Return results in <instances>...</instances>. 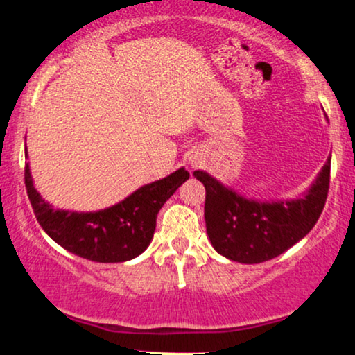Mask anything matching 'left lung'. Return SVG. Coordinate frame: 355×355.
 Returning a JSON list of instances; mask_svg holds the SVG:
<instances>
[{
    "instance_id": "left-lung-1",
    "label": "left lung",
    "mask_w": 355,
    "mask_h": 355,
    "mask_svg": "<svg viewBox=\"0 0 355 355\" xmlns=\"http://www.w3.org/2000/svg\"><path fill=\"white\" fill-rule=\"evenodd\" d=\"M331 159L295 200L259 201L239 195L205 170L195 177L206 188L205 219L211 245L222 257L257 264L279 257L313 229L329 188Z\"/></svg>"
}]
</instances>
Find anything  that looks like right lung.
<instances>
[{
	"label": "right lung",
	"instance_id": "right-lung-1",
	"mask_svg": "<svg viewBox=\"0 0 355 355\" xmlns=\"http://www.w3.org/2000/svg\"><path fill=\"white\" fill-rule=\"evenodd\" d=\"M24 177L37 220L60 247L89 261L123 263L139 257L149 247L160 207L190 173L182 167L138 188L116 205L92 212L55 209L35 190L29 164Z\"/></svg>",
	"mask_w": 355,
	"mask_h": 355
}]
</instances>
